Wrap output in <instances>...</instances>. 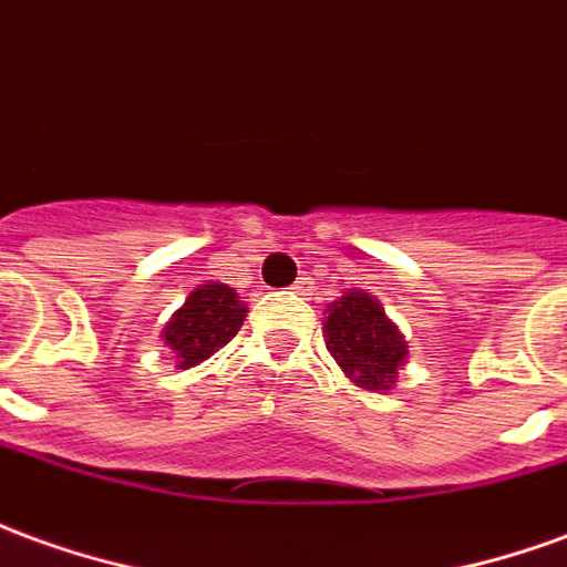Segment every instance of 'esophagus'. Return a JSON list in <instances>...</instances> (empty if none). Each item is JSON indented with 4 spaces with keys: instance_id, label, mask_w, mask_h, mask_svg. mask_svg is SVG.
<instances>
[{
    "instance_id": "obj_1",
    "label": "esophagus",
    "mask_w": 567,
    "mask_h": 567,
    "mask_svg": "<svg viewBox=\"0 0 567 567\" xmlns=\"http://www.w3.org/2000/svg\"><path fill=\"white\" fill-rule=\"evenodd\" d=\"M295 291H297V295H303V291H310V282H307V279H300V282H295Z\"/></svg>"
}]
</instances>
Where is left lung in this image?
<instances>
[{"label":"left lung","instance_id":"obj_1","mask_svg":"<svg viewBox=\"0 0 567 567\" xmlns=\"http://www.w3.org/2000/svg\"><path fill=\"white\" fill-rule=\"evenodd\" d=\"M324 347L343 374L374 393L393 390L408 359V343L368 291H347L328 307Z\"/></svg>","mask_w":567,"mask_h":567}]
</instances>
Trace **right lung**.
Wrapping results in <instances>:
<instances>
[{
    "instance_id": "right-lung-1",
    "label": "right lung",
    "mask_w": 567,
    "mask_h": 567,
    "mask_svg": "<svg viewBox=\"0 0 567 567\" xmlns=\"http://www.w3.org/2000/svg\"><path fill=\"white\" fill-rule=\"evenodd\" d=\"M245 312L248 307L229 285L205 282L196 291H189L184 307L165 324L162 340L174 350L177 365L193 368L236 338V331L245 322Z\"/></svg>"
}]
</instances>
